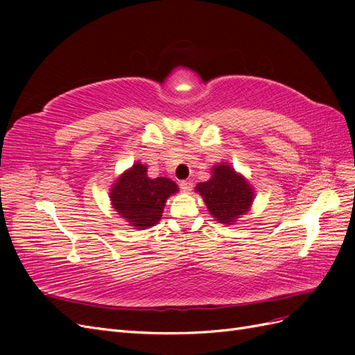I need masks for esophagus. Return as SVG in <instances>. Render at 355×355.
<instances>
[{
  "label": "esophagus",
  "instance_id": "esophagus-1",
  "mask_svg": "<svg viewBox=\"0 0 355 355\" xmlns=\"http://www.w3.org/2000/svg\"><path fill=\"white\" fill-rule=\"evenodd\" d=\"M179 187L184 192H189L192 189V182L191 180H180Z\"/></svg>",
  "mask_w": 355,
  "mask_h": 355
}]
</instances>
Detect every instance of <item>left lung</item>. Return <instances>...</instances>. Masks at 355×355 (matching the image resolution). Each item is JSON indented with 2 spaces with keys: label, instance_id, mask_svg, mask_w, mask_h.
Segmentation results:
<instances>
[{
  "label": "left lung",
  "instance_id": "left-lung-1",
  "mask_svg": "<svg viewBox=\"0 0 355 355\" xmlns=\"http://www.w3.org/2000/svg\"><path fill=\"white\" fill-rule=\"evenodd\" d=\"M213 218L220 223H232L249 210L253 201L252 187L227 164L214 166L213 176L197 185Z\"/></svg>",
  "mask_w": 355,
  "mask_h": 355
}]
</instances>
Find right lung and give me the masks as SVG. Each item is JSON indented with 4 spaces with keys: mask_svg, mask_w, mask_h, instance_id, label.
I'll use <instances>...</instances> for the list:
<instances>
[{
    "mask_svg": "<svg viewBox=\"0 0 355 355\" xmlns=\"http://www.w3.org/2000/svg\"><path fill=\"white\" fill-rule=\"evenodd\" d=\"M146 166L136 163L120 176L111 189L115 211L136 230H145L161 219L166 200L175 194L178 185L167 178H148Z\"/></svg>",
    "mask_w": 355,
    "mask_h": 355,
    "instance_id": "1",
    "label": "right lung"
}]
</instances>
